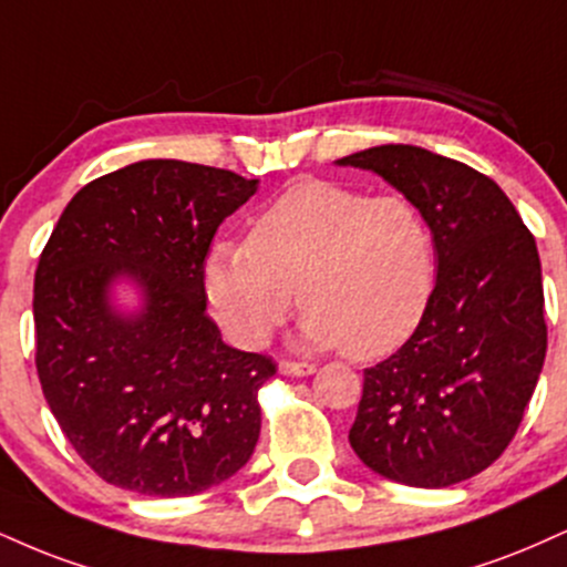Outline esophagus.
Returning <instances> with one entry per match:
<instances>
[{
    "label": "esophagus",
    "mask_w": 567,
    "mask_h": 567,
    "mask_svg": "<svg viewBox=\"0 0 567 567\" xmlns=\"http://www.w3.org/2000/svg\"><path fill=\"white\" fill-rule=\"evenodd\" d=\"M279 372L290 374V378H306L313 372L311 364H301V361H279Z\"/></svg>",
    "instance_id": "1"
}]
</instances>
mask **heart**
<instances>
[{"label":"heart","mask_w":567,"mask_h":567,"mask_svg":"<svg viewBox=\"0 0 567 567\" xmlns=\"http://www.w3.org/2000/svg\"><path fill=\"white\" fill-rule=\"evenodd\" d=\"M203 285L216 322L245 349L275 336L298 290L306 346L378 359L425 319L433 235L406 197L306 179L250 224L248 240L208 250Z\"/></svg>","instance_id":"heart-1"}]
</instances>
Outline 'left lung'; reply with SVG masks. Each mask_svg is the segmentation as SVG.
<instances>
[{
    "label": "left lung",
    "instance_id": "obj_1",
    "mask_svg": "<svg viewBox=\"0 0 567 567\" xmlns=\"http://www.w3.org/2000/svg\"><path fill=\"white\" fill-rule=\"evenodd\" d=\"M338 166L374 172L433 231L439 277L425 319L364 370L349 441L388 481L446 488L515 439L547 357L536 240L499 184L414 145H380Z\"/></svg>",
    "mask_w": 567,
    "mask_h": 567
}]
</instances>
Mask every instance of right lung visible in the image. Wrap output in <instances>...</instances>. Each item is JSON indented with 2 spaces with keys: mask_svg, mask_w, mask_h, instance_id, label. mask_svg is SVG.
Segmentation results:
<instances>
[{
  "mask_svg": "<svg viewBox=\"0 0 567 567\" xmlns=\"http://www.w3.org/2000/svg\"><path fill=\"white\" fill-rule=\"evenodd\" d=\"M258 179L184 161H140L68 203L33 279L37 372L65 439L102 481L142 496H193L254 454L258 391L277 364L231 349L206 311L218 224ZM128 278L140 312L110 288Z\"/></svg>",
  "mask_w": 567,
  "mask_h": 567,
  "instance_id": "add662e5",
  "label": "right lung"
}]
</instances>
